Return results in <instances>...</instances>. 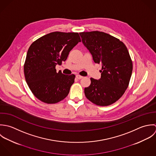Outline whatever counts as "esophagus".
Returning a JSON list of instances; mask_svg holds the SVG:
<instances>
[{"mask_svg": "<svg viewBox=\"0 0 156 156\" xmlns=\"http://www.w3.org/2000/svg\"><path fill=\"white\" fill-rule=\"evenodd\" d=\"M76 78L77 79H78V80H80V79L83 78V76H81V75H76Z\"/></svg>", "mask_w": 156, "mask_h": 156, "instance_id": "34e87169", "label": "esophagus"}]
</instances>
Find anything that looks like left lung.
Returning a JSON list of instances; mask_svg holds the SVG:
<instances>
[{
	"instance_id": "obj_1",
	"label": "left lung",
	"mask_w": 156,
	"mask_h": 156,
	"mask_svg": "<svg viewBox=\"0 0 156 156\" xmlns=\"http://www.w3.org/2000/svg\"><path fill=\"white\" fill-rule=\"evenodd\" d=\"M80 35L94 62L102 65L101 78H90V85L84 89L85 95L97 105H111L128 86L133 70L128 51L123 42L103 32H83Z\"/></svg>"
}]
</instances>
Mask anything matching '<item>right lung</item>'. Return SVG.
Instances as JSON below:
<instances>
[{"instance_id":"right-lung-1","label":"right lung","mask_w":156,"mask_h":156,"mask_svg":"<svg viewBox=\"0 0 156 156\" xmlns=\"http://www.w3.org/2000/svg\"><path fill=\"white\" fill-rule=\"evenodd\" d=\"M80 41L77 32H53L32 43L24 73L30 90L39 100L55 104L67 96L75 76L57 73L55 66L65 62L70 51Z\"/></svg>"}]
</instances>
